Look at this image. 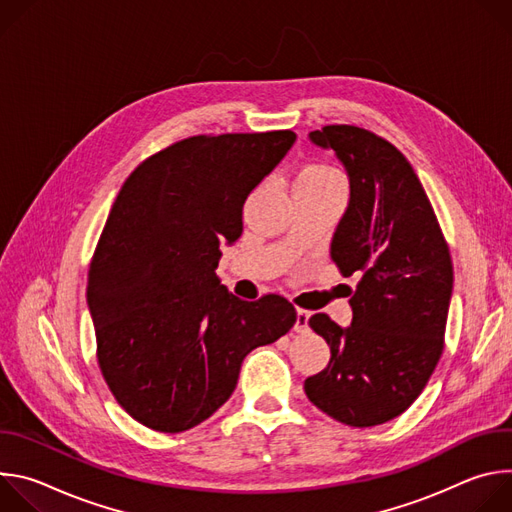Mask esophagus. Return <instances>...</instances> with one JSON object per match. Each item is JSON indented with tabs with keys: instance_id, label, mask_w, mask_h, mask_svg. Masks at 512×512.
<instances>
[{
	"instance_id": "esophagus-1",
	"label": "esophagus",
	"mask_w": 512,
	"mask_h": 512,
	"mask_svg": "<svg viewBox=\"0 0 512 512\" xmlns=\"http://www.w3.org/2000/svg\"><path fill=\"white\" fill-rule=\"evenodd\" d=\"M308 320H310V312L298 308V316H296V326H294V330H296L298 334L308 332Z\"/></svg>"
}]
</instances>
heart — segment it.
I'll return each instance as SVG.
<instances>
[{
	"label": "heart",
	"instance_id": "1",
	"mask_svg": "<svg viewBox=\"0 0 512 512\" xmlns=\"http://www.w3.org/2000/svg\"><path fill=\"white\" fill-rule=\"evenodd\" d=\"M298 188H336L344 190L342 174L330 164H310L302 168L294 180V190Z\"/></svg>",
	"mask_w": 512,
	"mask_h": 512
}]
</instances>
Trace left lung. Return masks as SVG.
<instances>
[{
    "mask_svg": "<svg viewBox=\"0 0 512 512\" xmlns=\"http://www.w3.org/2000/svg\"><path fill=\"white\" fill-rule=\"evenodd\" d=\"M310 139L334 150L348 172L350 202L330 257L344 277L356 273L360 281L348 328L328 314L310 318L330 346V362L304 389L332 419L373 427L421 395L442 356L454 287L450 247L393 143L356 125H326Z\"/></svg>",
    "mask_w": 512,
    "mask_h": 512,
    "instance_id": "8db88e82",
    "label": "left lung"
}]
</instances>
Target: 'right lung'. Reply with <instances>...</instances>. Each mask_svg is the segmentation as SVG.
I'll return each instance as SVG.
<instances>
[{"instance_id": "add662e5", "label": "right lung", "mask_w": 512, "mask_h": 512, "mask_svg": "<svg viewBox=\"0 0 512 512\" xmlns=\"http://www.w3.org/2000/svg\"><path fill=\"white\" fill-rule=\"evenodd\" d=\"M289 129L194 135L123 182L89 267L97 360L117 403L180 433L235 391L243 358L296 324L283 296L243 302L214 273L243 233L251 190L294 145Z\"/></svg>"}]
</instances>
